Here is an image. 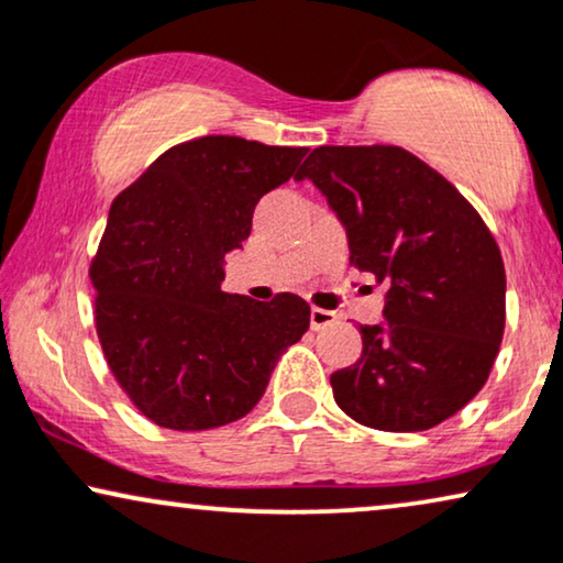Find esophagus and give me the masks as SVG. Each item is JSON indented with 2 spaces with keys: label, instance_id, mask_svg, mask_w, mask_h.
<instances>
[{
  "label": "esophagus",
  "instance_id": "34e87169",
  "mask_svg": "<svg viewBox=\"0 0 563 563\" xmlns=\"http://www.w3.org/2000/svg\"><path fill=\"white\" fill-rule=\"evenodd\" d=\"M336 324V313L324 311V309H311V329L319 332V329H327Z\"/></svg>",
  "mask_w": 563,
  "mask_h": 563
}]
</instances>
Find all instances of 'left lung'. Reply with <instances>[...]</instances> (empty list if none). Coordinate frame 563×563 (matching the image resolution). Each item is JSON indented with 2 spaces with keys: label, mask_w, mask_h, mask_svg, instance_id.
I'll use <instances>...</instances> for the list:
<instances>
[{
  "label": "left lung",
  "mask_w": 563,
  "mask_h": 563,
  "mask_svg": "<svg viewBox=\"0 0 563 563\" xmlns=\"http://www.w3.org/2000/svg\"><path fill=\"white\" fill-rule=\"evenodd\" d=\"M309 177L347 229L350 262L388 288L384 324L332 373L334 401L384 432L430 430L482 391L505 334V262L482 216L401 146H319Z\"/></svg>",
  "instance_id": "1"
}]
</instances>
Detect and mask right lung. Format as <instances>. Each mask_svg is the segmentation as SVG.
I'll return each instance as SVG.
<instances>
[{"label":"right lung","instance_id":"right-lung-1","mask_svg":"<svg viewBox=\"0 0 563 563\" xmlns=\"http://www.w3.org/2000/svg\"><path fill=\"white\" fill-rule=\"evenodd\" d=\"M306 152L200 136L112 200L89 262L95 329L118 386L154 424L195 432L250 415L280 352L309 329V303L294 294L260 303L221 290L223 254Z\"/></svg>","mask_w":563,"mask_h":563}]
</instances>
